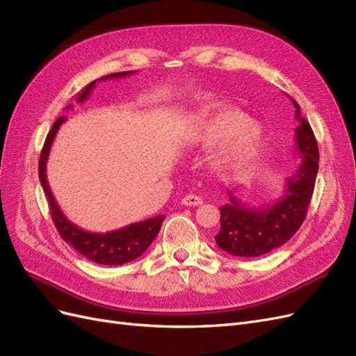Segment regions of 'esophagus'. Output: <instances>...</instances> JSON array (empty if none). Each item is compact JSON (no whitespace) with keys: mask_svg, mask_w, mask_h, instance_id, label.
Returning a JSON list of instances; mask_svg holds the SVG:
<instances>
[{"mask_svg":"<svg viewBox=\"0 0 356 356\" xmlns=\"http://www.w3.org/2000/svg\"><path fill=\"white\" fill-rule=\"evenodd\" d=\"M181 203L184 204V207H200V204L203 203V200L199 196L188 195V196H186L184 199L181 200Z\"/></svg>","mask_w":356,"mask_h":356,"instance_id":"obj_1","label":"esophagus"}]
</instances>
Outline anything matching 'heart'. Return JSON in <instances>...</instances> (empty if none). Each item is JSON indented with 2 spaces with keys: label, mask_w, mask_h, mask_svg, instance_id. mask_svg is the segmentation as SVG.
Masks as SVG:
<instances>
[{
  "label": "heart",
  "mask_w": 356,
  "mask_h": 356,
  "mask_svg": "<svg viewBox=\"0 0 356 356\" xmlns=\"http://www.w3.org/2000/svg\"><path fill=\"white\" fill-rule=\"evenodd\" d=\"M181 144L191 149H209L208 165L213 172L227 174L245 168L263 144V129L246 114L221 108L203 114L193 123Z\"/></svg>",
  "instance_id": "1"
}]
</instances>
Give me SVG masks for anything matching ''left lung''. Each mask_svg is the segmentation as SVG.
Segmentation results:
<instances>
[{
  "instance_id": "8db88e82",
  "label": "left lung",
  "mask_w": 356,
  "mask_h": 356,
  "mask_svg": "<svg viewBox=\"0 0 356 356\" xmlns=\"http://www.w3.org/2000/svg\"><path fill=\"white\" fill-rule=\"evenodd\" d=\"M291 101L300 122L296 129V149L301 165L296 174L286 178L282 196L264 208H248L229 193L230 202L220 208L221 229L215 241L232 255L260 257L270 252L293 238L306 218L315 188L319 152L314 131L300 115V105L293 98Z\"/></svg>"
}]
</instances>
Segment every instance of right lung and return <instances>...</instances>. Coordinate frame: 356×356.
<instances>
[{"label":"right lung","mask_w":356,"mask_h":356,"mask_svg":"<svg viewBox=\"0 0 356 356\" xmlns=\"http://www.w3.org/2000/svg\"><path fill=\"white\" fill-rule=\"evenodd\" d=\"M134 72L136 71L115 72L110 75H104V77H101L99 80L122 79V77H127V75H131ZM95 84H96V80L92 81L89 86H86L84 90L79 93L77 96L79 102H84L89 98ZM67 108H71V105H68ZM65 120L67 117H59L58 120L53 123L51 131L46 138L44 147H42L40 163H38V177H40L42 188H44L46 197L49 200L51 220L55 222L60 238L70 246H72L75 251L88 258V260L98 264H105V266H118V264L131 263L135 260V258L141 255L149 245H152V242L154 241L161 227V222L165 220V215H157L154 218L138 221V222L126 225V227L117 229L113 232H106V233H92L88 230H83L81 227H79V225L72 224L65 215H63L59 204L56 203L55 197H53L51 190L47 182V175H46V166H47V159L50 154L51 144L55 141V136L59 131L60 124Z\"/></svg>","instance_id":"1"}]
</instances>
